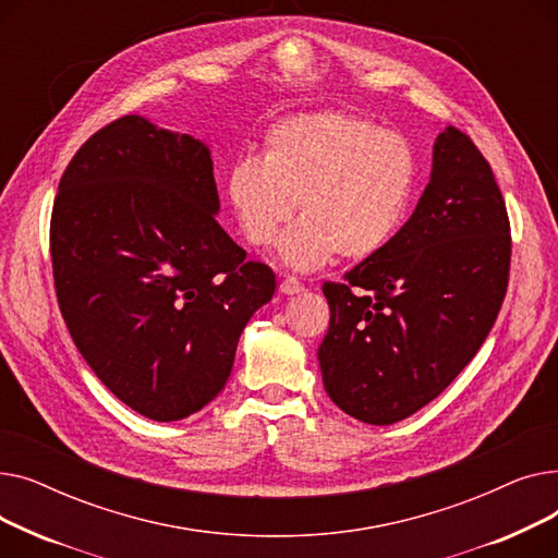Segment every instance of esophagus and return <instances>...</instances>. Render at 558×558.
I'll return each mask as SVG.
<instances>
[{
  "instance_id": "obj_1",
  "label": "esophagus",
  "mask_w": 558,
  "mask_h": 558,
  "mask_svg": "<svg viewBox=\"0 0 558 558\" xmlns=\"http://www.w3.org/2000/svg\"><path fill=\"white\" fill-rule=\"evenodd\" d=\"M305 287L294 278V276H287V278H282V282H280V291L282 294H287V296H294V294H301Z\"/></svg>"
}]
</instances>
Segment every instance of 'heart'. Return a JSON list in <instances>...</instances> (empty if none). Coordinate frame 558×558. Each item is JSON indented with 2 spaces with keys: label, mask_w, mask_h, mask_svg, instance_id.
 <instances>
[{
  "label": "heart",
  "mask_w": 558,
  "mask_h": 558,
  "mask_svg": "<svg viewBox=\"0 0 558 558\" xmlns=\"http://www.w3.org/2000/svg\"><path fill=\"white\" fill-rule=\"evenodd\" d=\"M418 183V160L402 135L366 117L320 110L284 117L226 173V201L253 246H271L280 228L301 221L280 244L296 271H314L337 253L366 259L400 230Z\"/></svg>",
  "instance_id": "b5f03b06"
}]
</instances>
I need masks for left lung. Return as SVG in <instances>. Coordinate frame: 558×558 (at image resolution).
<instances>
[{"instance_id":"8db88e82","label":"left lung","mask_w":558,"mask_h":558,"mask_svg":"<svg viewBox=\"0 0 558 558\" xmlns=\"http://www.w3.org/2000/svg\"><path fill=\"white\" fill-rule=\"evenodd\" d=\"M511 267L505 196L475 142L448 126L432 179L396 238L343 282H324V387L348 416L391 425L432 402L500 314Z\"/></svg>"}]
</instances>
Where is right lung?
<instances>
[{
  "label": "right lung",
  "instance_id": "obj_1",
  "mask_svg": "<svg viewBox=\"0 0 558 558\" xmlns=\"http://www.w3.org/2000/svg\"><path fill=\"white\" fill-rule=\"evenodd\" d=\"M217 213L208 146L137 114L97 131L58 183V307L87 366L151 421L217 398L248 318L276 291Z\"/></svg>",
  "mask_w": 558,
  "mask_h": 558
}]
</instances>
